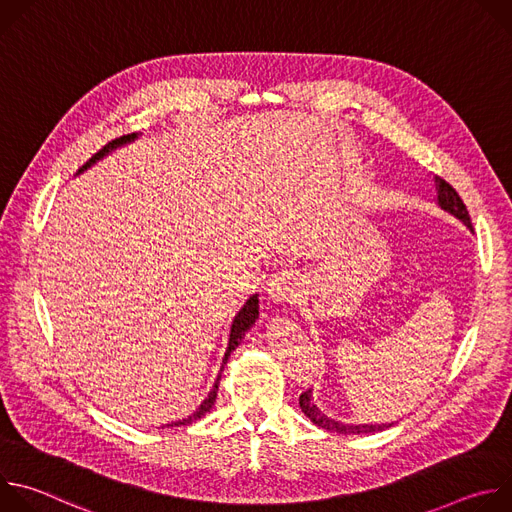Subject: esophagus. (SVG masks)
Wrapping results in <instances>:
<instances>
[{
  "instance_id": "esophagus-1",
  "label": "esophagus",
  "mask_w": 512,
  "mask_h": 512,
  "mask_svg": "<svg viewBox=\"0 0 512 512\" xmlns=\"http://www.w3.org/2000/svg\"><path fill=\"white\" fill-rule=\"evenodd\" d=\"M265 289L275 304H296L302 296V277L294 269H281L267 281Z\"/></svg>"
}]
</instances>
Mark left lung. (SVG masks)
I'll return each mask as SVG.
<instances>
[{
  "label": "left lung",
  "mask_w": 512,
  "mask_h": 512,
  "mask_svg": "<svg viewBox=\"0 0 512 512\" xmlns=\"http://www.w3.org/2000/svg\"><path fill=\"white\" fill-rule=\"evenodd\" d=\"M435 190H437V204H440L444 210L452 212L454 216H458L460 221L472 229V223H470V214H468V208L466 204L462 202V198L458 196V192L452 188V184H448L444 178L435 176ZM300 407L304 411V415L314 421L318 427H324L326 431H336V433H371V431H377V429H383V427H389V425H344L340 421H334L330 417H326L324 413L318 411V407L312 403V395L310 391H304L300 395Z\"/></svg>",
  "instance_id": "8db88e82"
}]
</instances>
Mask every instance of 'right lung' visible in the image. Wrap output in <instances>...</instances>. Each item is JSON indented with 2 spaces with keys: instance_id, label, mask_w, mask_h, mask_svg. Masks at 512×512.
Segmentation results:
<instances>
[{
  "instance_id": "1",
  "label": "right lung",
  "mask_w": 512,
  "mask_h": 512,
  "mask_svg": "<svg viewBox=\"0 0 512 512\" xmlns=\"http://www.w3.org/2000/svg\"><path fill=\"white\" fill-rule=\"evenodd\" d=\"M131 139H135V133H131V135H123V137H117V139H113V141H109L103 150H99L79 172H83V170H87L91 164H95L99 158H103L109 150H113V148H117V145H123V143H127V141H131ZM257 316H259V300H257V294L255 296H251L249 300H247V304L243 306V310L235 316V320H233V326H231V336H229V348H227V352H225V358H223V369H225V364H227V360H229V356H231V352L239 346V342H241V338L245 336V332L253 326V322L257 320ZM221 369V371H223ZM218 381H221V375L216 377V381H214V387H212V391L208 393V397L202 401V405L190 415V417H186V419H182V421H174L172 423V427H180V425H188V423H192V421H196V419H200L204 413H208L210 409H212V405H214V401H216V391H218Z\"/></svg>"
}]
</instances>
